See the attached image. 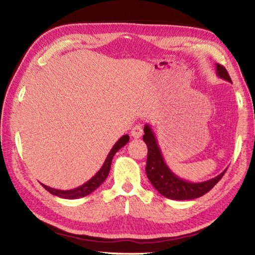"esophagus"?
<instances>
[{
    "label": "esophagus",
    "mask_w": 255,
    "mask_h": 255,
    "mask_svg": "<svg viewBox=\"0 0 255 255\" xmlns=\"http://www.w3.org/2000/svg\"><path fill=\"white\" fill-rule=\"evenodd\" d=\"M142 133H143V130H142V127L140 126V125H137V126H134L131 129V131H130V134L134 139H138V138L141 137Z\"/></svg>",
    "instance_id": "obj_1"
}]
</instances>
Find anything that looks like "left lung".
<instances>
[{
    "label": "left lung",
    "mask_w": 255,
    "mask_h": 255,
    "mask_svg": "<svg viewBox=\"0 0 255 255\" xmlns=\"http://www.w3.org/2000/svg\"><path fill=\"white\" fill-rule=\"evenodd\" d=\"M216 73L219 78L224 79L231 83V79L226 68L216 64ZM143 141L148 147V156H147V166H145V173L151 184L154 188L164 197L174 199V200H186L194 199L203 196L206 193H208L220 178L224 176L225 172L220 173L211 180L194 183L183 180L173 173L169 166L166 165L163 159V155L161 153V150L155 140V136L152 129L147 124L143 128Z\"/></svg>",
    "instance_id": "left-lung-1"
}]
</instances>
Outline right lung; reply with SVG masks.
Masks as SVG:
<instances>
[{
  "label": "right lung",
  "mask_w": 255,
  "mask_h": 255,
  "mask_svg": "<svg viewBox=\"0 0 255 255\" xmlns=\"http://www.w3.org/2000/svg\"><path fill=\"white\" fill-rule=\"evenodd\" d=\"M128 141H129L128 134H125V136H123L121 139H119L118 141L114 144L112 150L110 151V153H108L104 164L102 165L100 171L97 172L90 181L84 183L83 185H81V186H79L77 188H73V189H69V191H61V189L51 188L49 186L44 185V184H42V186H44L45 189H47V191L50 194L55 195V196L66 198V199H77L80 197L88 196V195H90L91 193H93L97 187H100L101 184L106 180L108 173H110V170H111V164H112V160L114 158V155H115L117 151L121 148H123Z\"/></svg>",
  "instance_id": "obj_1"
}]
</instances>
